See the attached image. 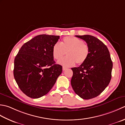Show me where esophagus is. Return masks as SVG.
Wrapping results in <instances>:
<instances>
[{"label": "esophagus", "mask_w": 125, "mask_h": 125, "mask_svg": "<svg viewBox=\"0 0 125 125\" xmlns=\"http://www.w3.org/2000/svg\"><path fill=\"white\" fill-rule=\"evenodd\" d=\"M66 69H67V68L64 67V66H63V67H62V70L63 71H65Z\"/></svg>", "instance_id": "esophagus-1"}]
</instances>
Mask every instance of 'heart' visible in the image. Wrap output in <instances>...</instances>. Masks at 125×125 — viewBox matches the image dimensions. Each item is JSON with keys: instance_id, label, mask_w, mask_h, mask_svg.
<instances>
[{"instance_id": "heart-1", "label": "heart", "mask_w": 125, "mask_h": 125, "mask_svg": "<svg viewBox=\"0 0 125 125\" xmlns=\"http://www.w3.org/2000/svg\"><path fill=\"white\" fill-rule=\"evenodd\" d=\"M53 57L59 60L65 54L68 57L58 61V63L65 67H72L77 62L82 64L86 62L90 54L89 47L82 40L74 37H66L52 47Z\"/></svg>"}]
</instances>
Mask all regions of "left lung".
Masks as SVG:
<instances>
[{
  "mask_svg": "<svg viewBox=\"0 0 125 125\" xmlns=\"http://www.w3.org/2000/svg\"><path fill=\"white\" fill-rule=\"evenodd\" d=\"M85 40L90 49L87 60L79 67H73L71 83L74 91L83 99L96 97L108 85L113 62L106 46L90 35H75Z\"/></svg>",
  "mask_w": 125,
  "mask_h": 125,
  "instance_id": "1",
  "label": "left lung"
}]
</instances>
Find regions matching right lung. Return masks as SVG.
<instances>
[{"mask_svg": "<svg viewBox=\"0 0 125 125\" xmlns=\"http://www.w3.org/2000/svg\"><path fill=\"white\" fill-rule=\"evenodd\" d=\"M59 37L38 35L25 43L15 57L14 79L20 90L30 98L46 94L62 72V66L55 64L52 52Z\"/></svg>", "mask_w": 125, "mask_h": 125, "instance_id": "obj_1", "label": "right lung"}]
</instances>
